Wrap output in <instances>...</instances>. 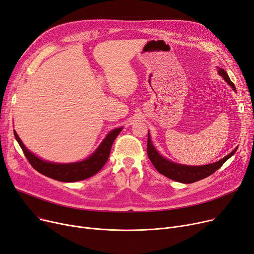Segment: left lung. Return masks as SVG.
Instances as JSON below:
<instances>
[{"instance_id": "left-lung-1", "label": "left lung", "mask_w": 254, "mask_h": 254, "mask_svg": "<svg viewBox=\"0 0 254 254\" xmlns=\"http://www.w3.org/2000/svg\"><path fill=\"white\" fill-rule=\"evenodd\" d=\"M218 74L225 80L226 83L231 85V87L236 91V87L234 83L231 81V79L223 69L218 68ZM237 92V91H236ZM238 147H236L230 154L224 156L222 159L215 163L208 164V165H203V166H188V165H182V164H177L170 161L167 157H164L161 153H159L152 144L150 134L148 131V141H147V154L148 157L151 161L152 165L154 168L158 171V173H161L162 175L180 182V183H193L195 181L202 180L210 175H212L213 173L217 171L228 159L235 154L237 151Z\"/></svg>"}]
</instances>
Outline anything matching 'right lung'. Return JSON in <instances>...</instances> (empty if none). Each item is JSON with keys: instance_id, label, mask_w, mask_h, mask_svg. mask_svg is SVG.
I'll return each instance as SVG.
<instances>
[{"instance_id": "right-lung-1", "label": "right lung", "mask_w": 254, "mask_h": 254, "mask_svg": "<svg viewBox=\"0 0 254 254\" xmlns=\"http://www.w3.org/2000/svg\"><path fill=\"white\" fill-rule=\"evenodd\" d=\"M123 127H120L109 131L108 135L104 138V140L99 145V147L87 158L80 162L68 164L47 162L41 157H38L25 147L15 130L14 136L16 141L20 145L25 157L28 158V161L35 170L41 173V174L58 181L75 182L93 176L104 167V165L108 161L112 144L119 132L123 130Z\"/></svg>"}]
</instances>
